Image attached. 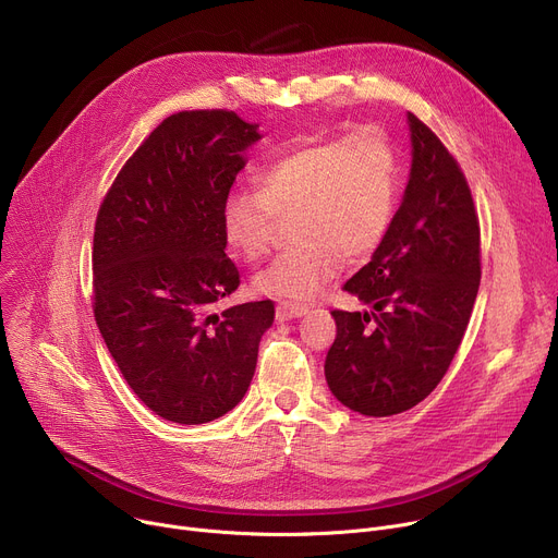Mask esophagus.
<instances>
[{"label":"esophagus","instance_id":"obj_1","mask_svg":"<svg viewBox=\"0 0 558 558\" xmlns=\"http://www.w3.org/2000/svg\"><path fill=\"white\" fill-rule=\"evenodd\" d=\"M310 312L307 305H295V303H280L276 310V320L284 323V320H293V318H301Z\"/></svg>","mask_w":558,"mask_h":558}]
</instances>
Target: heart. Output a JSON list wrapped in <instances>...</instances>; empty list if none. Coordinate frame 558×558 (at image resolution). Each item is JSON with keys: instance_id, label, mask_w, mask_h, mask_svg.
I'll return each mask as SVG.
<instances>
[{"instance_id": "b5f03b06", "label": "heart", "mask_w": 558, "mask_h": 558, "mask_svg": "<svg viewBox=\"0 0 558 558\" xmlns=\"http://www.w3.org/2000/svg\"><path fill=\"white\" fill-rule=\"evenodd\" d=\"M397 161L377 132L316 141L299 147L257 177V191H231L221 204V231L246 259L263 257L276 215L299 213L295 248L257 271V293L305 303L343 269V255L373 253L397 208Z\"/></svg>"}]
</instances>
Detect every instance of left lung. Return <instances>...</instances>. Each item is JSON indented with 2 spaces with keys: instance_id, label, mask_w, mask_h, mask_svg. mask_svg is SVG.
Returning <instances> with one entry per match:
<instances>
[{
  "instance_id": "obj_1",
  "label": "left lung",
  "mask_w": 558,
  "mask_h": 558,
  "mask_svg": "<svg viewBox=\"0 0 558 558\" xmlns=\"http://www.w3.org/2000/svg\"><path fill=\"white\" fill-rule=\"evenodd\" d=\"M411 172L384 242L343 291L363 312H331L325 379L365 417L411 411L447 375L480 287L471 191L441 141L408 111Z\"/></svg>"
}]
</instances>
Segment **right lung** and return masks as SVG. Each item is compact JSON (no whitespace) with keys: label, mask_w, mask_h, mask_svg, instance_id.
<instances>
[{"label":"right lung","mask_w":558,"mask_h":558,"mask_svg":"<svg viewBox=\"0 0 558 558\" xmlns=\"http://www.w3.org/2000/svg\"><path fill=\"white\" fill-rule=\"evenodd\" d=\"M235 111L168 117L98 210L94 314L136 397L174 424H206L246 395L274 303L213 307L240 287L221 204L263 134Z\"/></svg>","instance_id":"right-lung-1"}]
</instances>
